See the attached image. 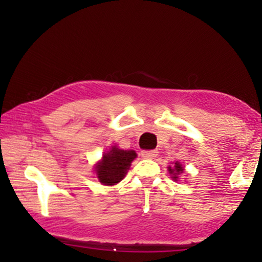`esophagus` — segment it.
<instances>
[{
  "mask_svg": "<svg viewBox=\"0 0 262 262\" xmlns=\"http://www.w3.org/2000/svg\"><path fill=\"white\" fill-rule=\"evenodd\" d=\"M157 154H159L157 150H144V151H142V157H144V159H155Z\"/></svg>",
  "mask_w": 262,
  "mask_h": 262,
  "instance_id": "obj_1",
  "label": "esophagus"
}]
</instances>
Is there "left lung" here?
Wrapping results in <instances>:
<instances>
[{
	"instance_id": "1",
	"label": "left lung",
	"mask_w": 262,
	"mask_h": 262,
	"mask_svg": "<svg viewBox=\"0 0 262 262\" xmlns=\"http://www.w3.org/2000/svg\"><path fill=\"white\" fill-rule=\"evenodd\" d=\"M168 170H169V174H171V178H173V180L178 181V179H179L178 175H180L182 171H184V167H182L179 162H175L174 167H170V166L168 167Z\"/></svg>"
}]
</instances>
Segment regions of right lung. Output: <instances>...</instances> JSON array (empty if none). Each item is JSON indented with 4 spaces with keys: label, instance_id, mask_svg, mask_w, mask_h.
Here are the masks:
<instances>
[{
    "label": "right lung",
    "instance_id": "obj_1",
    "mask_svg": "<svg viewBox=\"0 0 262 262\" xmlns=\"http://www.w3.org/2000/svg\"><path fill=\"white\" fill-rule=\"evenodd\" d=\"M137 157L134 150H123L112 146L103 152L101 161L95 164V173L102 185L113 186L120 182L126 175L131 162Z\"/></svg>",
    "mask_w": 262,
    "mask_h": 262
}]
</instances>
